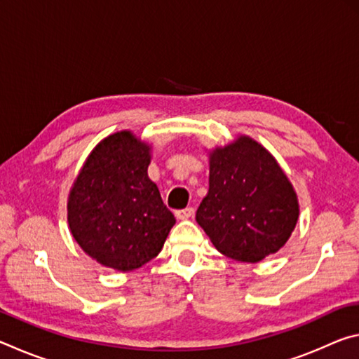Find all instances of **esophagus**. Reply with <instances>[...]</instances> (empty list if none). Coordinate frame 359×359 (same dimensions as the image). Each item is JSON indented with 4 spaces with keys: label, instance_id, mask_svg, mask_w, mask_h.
I'll return each instance as SVG.
<instances>
[{
    "label": "esophagus",
    "instance_id": "esophagus-1",
    "mask_svg": "<svg viewBox=\"0 0 359 359\" xmlns=\"http://www.w3.org/2000/svg\"><path fill=\"white\" fill-rule=\"evenodd\" d=\"M193 215H194V209L193 208L175 210V217H177L179 220H188V218H191Z\"/></svg>",
    "mask_w": 359,
    "mask_h": 359
}]
</instances>
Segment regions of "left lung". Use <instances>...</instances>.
<instances>
[{
  "mask_svg": "<svg viewBox=\"0 0 359 359\" xmlns=\"http://www.w3.org/2000/svg\"><path fill=\"white\" fill-rule=\"evenodd\" d=\"M299 205L287 175L253 139L210 154L209 193L196 222L226 257L258 263L276 253L293 233Z\"/></svg>",
  "mask_w": 359,
  "mask_h": 359,
  "instance_id": "1",
  "label": "left lung"
}]
</instances>
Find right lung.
I'll return each instance as SVG.
<instances>
[{"instance_id": "1", "label": "right lung", "mask_w": 359, "mask_h": 359, "mask_svg": "<svg viewBox=\"0 0 359 359\" xmlns=\"http://www.w3.org/2000/svg\"><path fill=\"white\" fill-rule=\"evenodd\" d=\"M149 145L130 131L96 145L69 193L71 233L102 266L133 271L161 252L175 218L149 179Z\"/></svg>"}]
</instances>
